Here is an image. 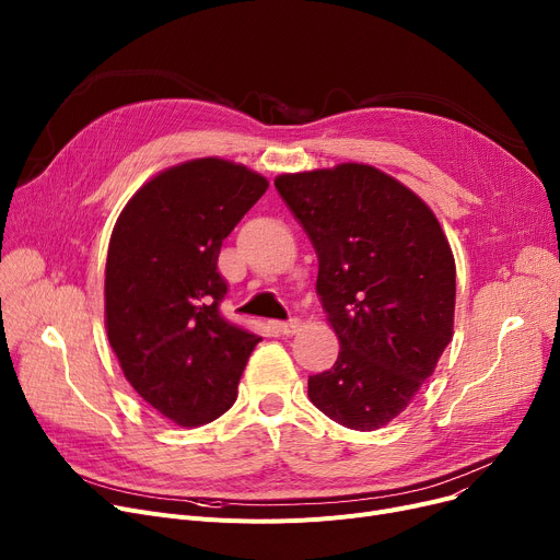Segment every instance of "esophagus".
<instances>
[{"mask_svg": "<svg viewBox=\"0 0 560 560\" xmlns=\"http://www.w3.org/2000/svg\"><path fill=\"white\" fill-rule=\"evenodd\" d=\"M270 329H272L275 334H281V336H292V334H298L300 322H298V319H288V322L272 319V322H270Z\"/></svg>", "mask_w": 560, "mask_h": 560, "instance_id": "obj_1", "label": "esophagus"}]
</instances>
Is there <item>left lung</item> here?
<instances>
[{"mask_svg":"<svg viewBox=\"0 0 560 560\" xmlns=\"http://www.w3.org/2000/svg\"><path fill=\"white\" fill-rule=\"evenodd\" d=\"M315 247V290L340 340L331 370L308 376L334 422L374 431L397 418L452 340L456 265L429 206L372 165L275 182Z\"/></svg>","mask_w":560,"mask_h":560,"instance_id":"left-lung-1","label":"left lung"}]
</instances>
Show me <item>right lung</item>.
I'll list each match as a JSON object with an SVG mask.
<instances>
[{
    "instance_id": "right-lung-1",
    "label": "right lung",
    "mask_w": 560,
    "mask_h": 560,
    "mask_svg": "<svg viewBox=\"0 0 560 560\" xmlns=\"http://www.w3.org/2000/svg\"><path fill=\"white\" fill-rule=\"evenodd\" d=\"M268 190L222 159L161 172L125 206L106 258L108 342L133 390L182 427L231 408L260 336L229 322L220 247Z\"/></svg>"
}]
</instances>
